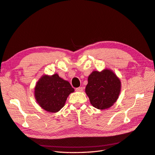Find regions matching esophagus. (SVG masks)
Here are the masks:
<instances>
[{"label":"esophagus","instance_id":"obj_1","mask_svg":"<svg viewBox=\"0 0 155 155\" xmlns=\"http://www.w3.org/2000/svg\"><path fill=\"white\" fill-rule=\"evenodd\" d=\"M83 90V88L81 87H78L76 88V91H78V92H82Z\"/></svg>","mask_w":155,"mask_h":155}]
</instances>
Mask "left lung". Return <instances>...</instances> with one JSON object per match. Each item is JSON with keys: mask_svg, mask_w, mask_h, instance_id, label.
<instances>
[{"mask_svg": "<svg viewBox=\"0 0 155 155\" xmlns=\"http://www.w3.org/2000/svg\"><path fill=\"white\" fill-rule=\"evenodd\" d=\"M121 82L110 70L94 71L88 78L85 92L92 105L104 110L110 107L118 98Z\"/></svg>", "mask_w": 155, "mask_h": 155, "instance_id": "8db88e82", "label": "left lung"}]
</instances>
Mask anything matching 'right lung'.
Masks as SVG:
<instances>
[{
    "label": "right lung",
    "instance_id": "1",
    "mask_svg": "<svg viewBox=\"0 0 155 155\" xmlns=\"http://www.w3.org/2000/svg\"><path fill=\"white\" fill-rule=\"evenodd\" d=\"M74 89L68 81L58 74L51 76L45 75L37 83L35 97L41 107L49 112H57L64 107L70 93Z\"/></svg>",
    "mask_w": 155,
    "mask_h": 155
}]
</instances>
